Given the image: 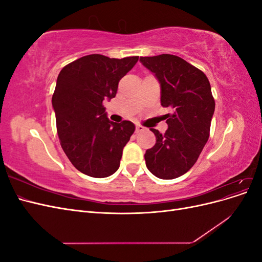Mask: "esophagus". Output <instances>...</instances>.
<instances>
[{"label":"esophagus","mask_w":262,"mask_h":262,"mask_svg":"<svg viewBox=\"0 0 262 262\" xmlns=\"http://www.w3.org/2000/svg\"><path fill=\"white\" fill-rule=\"evenodd\" d=\"M142 131H144V126H142V125H137L136 132H137V133H139V132H142Z\"/></svg>","instance_id":"1"}]
</instances>
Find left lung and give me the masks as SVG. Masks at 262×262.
I'll return each mask as SVG.
<instances>
[{"instance_id": "obj_1", "label": "left lung", "mask_w": 262, "mask_h": 262, "mask_svg": "<svg viewBox=\"0 0 262 262\" xmlns=\"http://www.w3.org/2000/svg\"><path fill=\"white\" fill-rule=\"evenodd\" d=\"M140 61L161 83L162 106L171 109L164 134L149 129L156 143L144 154L146 167L161 179L177 178L195 164L209 140L215 109L211 85L201 70L177 55L141 57Z\"/></svg>"}]
</instances>
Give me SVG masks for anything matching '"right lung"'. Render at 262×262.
<instances>
[{"label":"right lung","mask_w":262,"mask_h":262,"mask_svg":"<svg viewBox=\"0 0 262 262\" xmlns=\"http://www.w3.org/2000/svg\"><path fill=\"white\" fill-rule=\"evenodd\" d=\"M138 60L90 54L69 63L58 76L52 106L60 144L74 167L87 176L113 175L136 130L131 121H110L102 101L116 96L119 81Z\"/></svg>","instance_id":"right-lung-1"}]
</instances>
